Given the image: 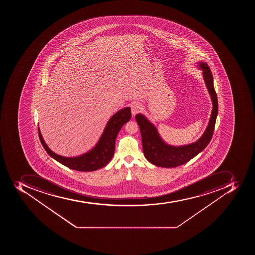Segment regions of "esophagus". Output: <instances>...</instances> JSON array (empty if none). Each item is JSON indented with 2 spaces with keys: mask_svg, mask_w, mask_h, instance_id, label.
Returning a JSON list of instances; mask_svg holds the SVG:
<instances>
[{
  "mask_svg": "<svg viewBox=\"0 0 255 255\" xmlns=\"http://www.w3.org/2000/svg\"><path fill=\"white\" fill-rule=\"evenodd\" d=\"M130 109H131V114H132L133 117H134L137 113L140 112L142 107L137 103H133L132 105H130Z\"/></svg>",
  "mask_w": 255,
  "mask_h": 255,
  "instance_id": "1",
  "label": "esophagus"
}]
</instances>
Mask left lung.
I'll return each instance as SVG.
<instances>
[{"label":"left lung","instance_id":"left-lung-1","mask_svg":"<svg viewBox=\"0 0 255 255\" xmlns=\"http://www.w3.org/2000/svg\"><path fill=\"white\" fill-rule=\"evenodd\" d=\"M199 66L203 71V79L211 96L213 109L207 129L196 142L179 146L166 144L158 134L156 128L143 115L135 116V120L140 129L143 154L146 159L155 166L171 168L184 164L203 151L211 142L219 110L218 98L214 88L212 73L208 64L200 62Z\"/></svg>","mask_w":255,"mask_h":255}]
</instances>
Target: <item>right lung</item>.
Masks as SVG:
<instances>
[{"instance_id": "1", "label": "right lung", "mask_w": 255, "mask_h": 255, "mask_svg": "<svg viewBox=\"0 0 255 255\" xmlns=\"http://www.w3.org/2000/svg\"><path fill=\"white\" fill-rule=\"evenodd\" d=\"M130 117L131 113L128 107L115 113L107 124L97 145L92 150L80 156L64 157L53 152L44 142L38 128L39 138L46 152L55 160L68 168L79 171H97L106 166L113 158L117 134L124 125L130 121Z\"/></svg>"}]
</instances>
